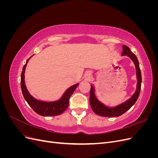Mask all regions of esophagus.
I'll list each match as a JSON object with an SVG mask.
<instances>
[{"mask_svg": "<svg viewBox=\"0 0 158 158\" xmlns=\"http://www.w3.org/2000/svg\"><path fill=\"white\" fill-rule=\"evenodd\" d=\"M91 76H92V74H91L90 72H88V73L86 74V78L88 79H89V78H90Z\"/></svg>", "mask_w": 158, "mask_h": 158, "instance_id": "34e87169", "label": "esophagus"}]
</instances>
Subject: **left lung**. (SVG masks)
I'll return each mask as SVG.
<instances>
[{"label": "left lung", "mask_w": 158, "mask_h": 158, "mask_svg": "<svg viewBox=\"0 0 158 158\" xmlns=\"http://www.w3.org/2000/svg\"><path fill=\"white\" fill-rule=\"evenodd\" d=\"M123 52L122 56H127L130 58L135 64L136 68V74L137 79L136 89L135 93L131 96V98L127 99V101L117 106L108 107L106 106L102 102H99L98 99L95 95V88L92 84H91L90 95H89V103L91 107H92L94 112L100 116L106 117H117L122 115L126 111L130 109L136 102V100L139 96L141 83H142V75L139 66V62L137 59L136 56L126 45H123Z\"/></svg>", "instance_id": "left-lung-1"}]
</instances>
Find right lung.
<instances>
[{"instance_id":"1","label":"right lung","mask_w":158,"mask_h":158,"mask_svg":"<svg viewBox=\"0 0 158 158\" xmlns=\"http://www.w3.org/2000/svg\"><path fill=\"white\" fill-rule=\"evenodd\" d=\"M31 58L30 57L26 60L25 65L23 66L21 74V89L23 98L27 102L28 105L32 108V109L37 114L44 117L56 116L63 113L68 108L69 104L70 97L73 94L76 88L79 85L78 83L75 84L66 89L61 98L56 101H42L33 97L28 92L25 84V70L28 61Z\"/></svg>"}]
</instances>
